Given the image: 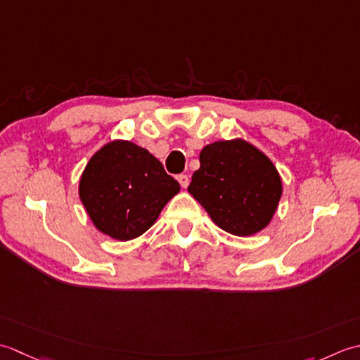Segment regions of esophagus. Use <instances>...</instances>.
<instances>
[{"label":"esophagus","instance_id":"esophagus-1","mask_svg":"<svg viewBox=\"0 0 360 360\" xmlns=\"http://www.w3.org/2000/svg\"><path fill=\"white\" fill-rule=\"evenodd\" d=\"M179 183L181 185V188H188V185H189V177L186 174H180L179 175Z\"/></svg>","mask_w":360,"mask_h":360}]
</instances>
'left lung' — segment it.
Instances as JSON below:
<instances>
[{"label":"left lung","mask_w":360,"mask_h":360,"mask_svg":"<svg viewBox=\"0 0 360 360\" xmlns=\"http://www.w3.org/2000/svg\"><path fill=\"white\" fill-rule=\"evenodd\" d=\"M188 191L217 226L234 236H250L270 222L283 186L272 161L234 139L205 146Z\"/></svg>","instance_id":"obj_1"}]
</instances>
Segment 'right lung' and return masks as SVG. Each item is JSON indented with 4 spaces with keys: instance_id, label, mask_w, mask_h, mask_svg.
Listing matches in <instances>:
<instances>
[{
    "instance_id": "right-lung-1",
    "label": "right lung",
    "mask_w": 360,
    "mask_h": 360,
    "mask_svg": "<svg viewBox=\"0 0 360 360\" xmlns=\"http://www.w3.org/2000/svg\"><path fill=\"white\" fill-rule=\"evenodd\" d=\"M180 191L163 165L130 141L105 144L88 161L79 195L96 229L129 240L157 221L165 205Z\"/></svg>"
}]
</instances>
